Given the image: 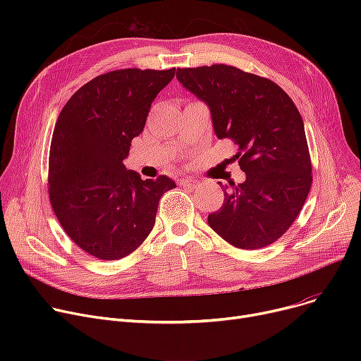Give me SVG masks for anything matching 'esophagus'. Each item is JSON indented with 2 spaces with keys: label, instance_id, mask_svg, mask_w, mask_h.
I'll return each instance as SVG.
<instances>
[{
  "label": "esophagus",
  "instance_id": "esophagus-1",
  "mask_svg": "<svg viewBox=\"0 0 361 361\" xmlns=\"http://www.w3.org/2000/svg\"><path fill=\"white\" fill-rule=\"evenodd\" d=\"M178 184H180V185H184V187H190V188L199 187V181H197V180H193V178H180V180H178Z\"/></svg>",
  "mask_w": 361,
  "mask_h": 361
}]
</instances>
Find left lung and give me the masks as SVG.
I'll use <instances>...</instances> for the list:
<instances>
[{"mask_svg":"<svg viewBox=\"0 0 361 361\" xmlns=\"http://www.w3.org/2000/svg\"><path fill=\"white\" fill-rule=\"evenodd\" d=\"M177 79L209 106L215 135L237 145L245 173L244 183L224 188L221 209L207 224L234 247H267L293 225L312 187L297 106L272 80L233 66L178 68Z\"/></svg>","mask_w":361,"mask_h":361,"instance_id":"8db88e82","label":"left lung"}]
</instances>
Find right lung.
I'll return each mask as SVG.
<instances>
[{
    "mask_svg": "<svg viewBox=\"0 0 361 361\" xmlns=\"http://www.w3.org/2000/svg\"><path fill=\"white\" fill-rule=\"evenodd\" d=\"M169 70H114L83 85L55 123L48 192L66 234L101 260L135 252L155 225L162 195L176 187L166 176L142 180L127 169L131 140L143 131Z\"/></svg>",
    "mask_w": 361,
    "mask_h": 361,
    "instance_id": "right-lung-1",
    "label": "right lung"
}]
</instances>
